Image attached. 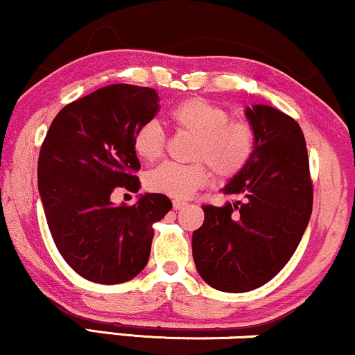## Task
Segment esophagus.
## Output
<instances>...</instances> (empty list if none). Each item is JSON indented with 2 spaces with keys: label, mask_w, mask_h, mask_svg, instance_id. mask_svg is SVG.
I'll return each instance as SVG.
<instances>
[{
  "label": "esophagus",
  "mask_w": 355,
  "mask_h": 355,
  "mask_svg": "<svg viewBox=\"0 0 355 355\" xmlns=\"http://www.w3.org/2000/svg\"><path fill=\"white\" fill-rule=\"evenodd\" d=\"M186 205H187V202H184V200H174L173 209L174 211H181V209H184Z\"/></svg>",
  "instance_id": "1"
}]
</instances>
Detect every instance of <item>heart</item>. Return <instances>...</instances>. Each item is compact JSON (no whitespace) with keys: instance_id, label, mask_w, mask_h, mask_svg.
Listing matches in <instances>:
<instances>
[{"instance_id":"obj_1","label":"heart","mask_w":355,"mask_h":355,"mask_svg":"<svg viewBox=\"0 0 355 355\" xmlns=\"http://www.w3.org/2000/svg\"><path fill=\"white\" fill-rule=\"evenodd\" d=\"M178 130L194 137L189 159L192 164L166 163L146 174V187L173 199H187L204 187L214 176L229 181L239 176L250 163L257 144L253 125L243 118H230L220 105L202 97L186 98L169 113ZM137 155L146 163L161 159L166 148V135L155 121L143 125L133 139Z\"/></svg>"}]
</instances>
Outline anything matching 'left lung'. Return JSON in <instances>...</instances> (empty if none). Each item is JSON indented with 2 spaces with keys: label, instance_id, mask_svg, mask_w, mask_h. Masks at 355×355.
<instances>
[{
  "label": "left lung",
  "instance_id": "1",
  "mask_svg": "<svg viewBox=\"0 0 355 355\" xmlns=\"http://www.w3.org/2000/svg\"><path fill=\"white\" fill-rule=\"evenodd\" d=\"M257 133L250 163L224 187L237 198L202 205L192 234L196 268L207 284L245 293L268 283L288 263L313 212V181L300 125L268 105L247 108Z\"/></svg>",
  "mask_w": 355,
  "mask_h": 355
}]
</instances>
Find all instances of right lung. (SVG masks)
I'll return each mask as SVG.
<instances>
[{
    "instance_id": "right-lung-1",
    "label": "right lung",
    "mask_w": 355,
    "mask_h": 355,
    "mask_svg": "<svg viewBox=\"0 0 355 355\" xmlns=\"http://www.w3.org/2000/svg\"><path fill=\"white\" fill-rule=\"evenodd\" d=\"M150 87L113 84L57 113L37 161L39 194L60 255L94 283L135 278L148 263L153 224L171 211L164 194L115 205L116 189H139L137 131L159 112Z\"/></svg>"
}]
</instances>
